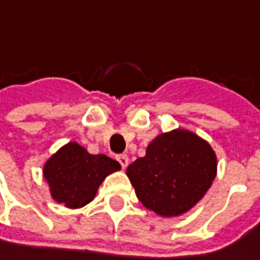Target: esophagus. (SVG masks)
Instances as JSON below:
<instances>
[{"mask_svg":"<svg viewBox=\"0 0 260 260\" xmlns=\"http://www.w3.org/2000/svg\"><path fill=\"white\" fill-rule=\"evenodd\" d=\"M116 158H118V161L120 163V166H122V169H126V167H128V164H129V158H128V155H126V154H120V155H118Z\"/></svg>","mask_w":260,"mask_h":260,"instance_id":"obj_1","label":"esophagus"}]
</instances>
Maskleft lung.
Here are the masks:
<instances>
[{
    "label": "left lung",
    "instance_id": "1",
    "mask_svg": "<svg viewBox=\"0 0 260 260\" xmlns=\"http://www.w3.org/2000/svg\"><path fill=\"white\" fill-rule=\"evenodd\" d=\"M135 193L145 208L177 217L193 208L217 175V155L208 142L186 129L155 137L145 155L128 166Z\"/></svg>",
    "mask_w": 260,
    "mask_h": 260
}]
</instances>
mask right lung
<instances>
[{
	"instance_id": "right-lung-1",
	"label": "right lung",
	"mask_w": 260,
	"mask_h": 260,
	"mask_svg": "<svg viewBox=\"0 0 260 260\" xmlns=\"http://www.w3.org/2000/svg\"><path fill=\"white\" fill-rule=\"evenodd\" d=\"M120 164L105 154H90L77 142H68L43 166L52 198L67 208H81L91 202L102 182Z\"/></svg>"
}]
</instances>
